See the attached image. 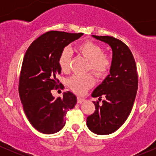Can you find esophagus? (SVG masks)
<instances>
[{"instance_id":"34e87169","label":"esophagus","mask_w":156,"mask_h":156,"mask_svg":"<svg viewBox=\"0 0 156 156\" xmlns=\"http://www.w3.org/2000/svg\"><path fill=\"white\" fill-rule=\"evenodd\" d=\"M84 100H84V98H81V97H77V101H78V103H83V102H84Z\"/></svg>"}]
</instances>
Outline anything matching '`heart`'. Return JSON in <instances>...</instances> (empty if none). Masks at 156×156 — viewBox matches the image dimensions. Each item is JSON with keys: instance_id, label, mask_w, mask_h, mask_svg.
<instances>
[{"instance_id": "b5f03b06", "label": "heart", "mask_w": 156, "mask_h": 156, "mask_svg": "<svg viewBox=\"0 0 156 156\" xmlns=\"http://www.w3.org/2000/svg\"><path fill=\"white\" fill-rule=\"evenodd\" d=\"M103 48L99 44L87 41L75 48V52L87 60L85 71L90 70L97 77L102 78L107 75L112 66V58L104 53ZM71 51L66 48L61 52L59 57V66L63 72L70 70ZM95 83V78L91 73L83 75H73L68 81L69 87L73 92L81 94L90 88Z\"/></svg>"}]
</instances>
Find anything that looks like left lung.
Wrapping results in <instances>:
<instances>
[{"mask_svg":"<svg viewBox=\"0 0 156 156\" xmlns=\"http://www.w3.org/2000/svg\"><path fill=\"white\" fill-rule=\"evenodd\" d=\"M108 44L112 49L110 74L92 93L93 97H106L100 105L94 101L95 111L87 118L88 128L99 135L117 130L131 112L138 88V75L134 58L128 47L112 36L93 35Z\"/></svg>","mask_w":156,"mask_h":156,"instance_id":"left-lung-1","label":"left lung"}]
</instances>
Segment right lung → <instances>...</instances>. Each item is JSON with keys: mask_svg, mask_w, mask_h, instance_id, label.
Segmentation results:
<instances>
[{"mask_svg": "<svg viewBox=\"0 0 156 156\" xmlns=\"http://www.w3.org/2000/svg\"><path fill=\"white\" fill-rule=\"evenodd\" d=\"M83 33L50 31L34 40L28 48L20 72L19 94L26 117L33 127L46 134L59 131L66 124L67 111L75 107L77 98L66 91L55 99L51 90L64 87L56 78L61 73L59 57L71 42Z\"/></svg>", "mask_w": 156, "mask_h": 156, "instance_id": "1", "label": "right lung"}]
</instances>
